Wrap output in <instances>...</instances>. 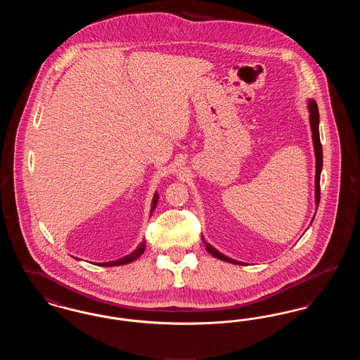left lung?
I'll return each mask as SVG.
<instances>
[{
  "instance_id": "left-lung-1",
  "label": "left lung",
  "mask_w": 360,
  "mask_h": 360,
  "mask_svg": "<svg viewBox=\"0 0 360 360\" xmlns=\"http://www.w3.org/2000/svg\"><path fill=\"white\" fill-rule=\"evenodd\" d=\"M309 112H310V128H311V137H313V144H314V154H316V205L319 207L320 204V175H321V169H323V146L320 141V132H319V108L314 100H309ZM202 241L205 244L206 251L212 254L213 257L225 260L233 264H241V262L233 260L231 257H225L221 252H219L214 247H212L209 243H206L205 239L202 238Z\"/></svg>"
}]
</instances>
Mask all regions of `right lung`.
I'll use <instances>...</instances> for the list:
<instances>
[{"label": "right lung", "instance_id": "1", "mask_svg": "<svg viewBox=\"0 0 360 360\" xmlns=\"http://www.w3.org/2000/svg\"><path fill=\"white\" fill-rule=\"evenodd\" d=\"M158 200H159V195H158V193H155L154 198H153V204H151V212H150L151 216H153V213H154L155 207H156V204H158ZM144 250H146V240L140 243V245L137 247L136 250H135L132 254H129V255H127V257H121V259L115 260V262H105V263H97V264H98V266H103V267L127 264V263H131V262L136 260L137 257H140V255H143Z\"/></svg>", "mask_w": 360, "mask_h": 360}]
</instances>
